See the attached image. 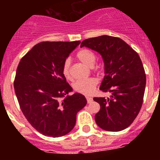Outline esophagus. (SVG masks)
<instances>
[{"label": "esophagus", "mask_w": 160, "mask_h": 160, "mask_svg": "<svg viewBox=\"0 0 160 160\" xmlns=\"http://www.w3.org/2000/svg\"><path fill=\"white\" fill-rule=\"evenodd\" d=\"M86 100H87V103L89 104V103H91L92 102L93 99L91 97H86Z\"/></svg>", "instance_id": "1"}]
</instances>
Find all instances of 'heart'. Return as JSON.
<instances>
[{"mask_svg": "<svg viewBox=\"0 0 160 160\" xmlns=\"http://www.w3.org/2000/svg\"><path fill=\"white\" fill-rule=\"evenodd\" d=\"M77 58L80 62L88 67H92L95 62V55L87 49H80L77 54ZM62 74L67 80H71V62L66 59L62 65ZM97 86V80L95 78H88L86 80H78L73 85L74 90L80 94L90 95L94 92Z\"/></svg>", "mask_w": 160, "mask_h": 160, "instance_id": "b5f03b06", "label": "heart"}]
</instances>
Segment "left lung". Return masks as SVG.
Instances as JSON below:
<instances>
[{"label": "left lung", "mask_w": 160, "mask_h": 160, "mask_svg": "<svg viewBox=\"0 0 160 160\" xmlns=\"http://www.w3.org/2000/svg\"><path fill=\"white\" fill-rule=\"evenodd\" d=\"M98 52L104 63V78L100 90L111 93L110 98H94L100 104L95 116L102 129L119 132L130 126L136 118L143 103L146 74L138 54L124 40L102 35L81 43Z\"/></svg>", "instance_id": "8db88e82"}]
</instances>
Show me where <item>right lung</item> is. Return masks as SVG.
<instances>
[{"instance_id":"1","label":"right lung","mask_w":160,"mask_h":160,"mask_svg":"<svg viewBox=\"0 0 160 160\" xmlns=\"http://www.w3.org/2000/svg\"><path fill=\"white\" fill-rule=\"evenodd\" d=\"M80 43L49 42L38 43L20 60L14 89L20 108L29 123L43 135H65L76 123L77 113L86 104L84 95L74 93L62 74V65Z\"/></svg>"}]
</instances>
